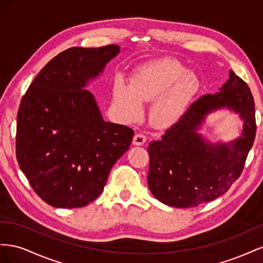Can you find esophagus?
Returning a JSON list of instances; mask_svg holds the SVG:
<instances>
[{
    "label": "esophagus",
    "instance_id": "1",
    "mask_svg": "<svg viewBox=\"0 0 263 263\" xmlns=\"http://www.w3.org/2000/svg\"><path fill=\"white\" fill-rule=\"evenodd\" d=\"M146 140H147V138H146V136H144V135H142V134H136L134 136L133 144L135 146H142L146 142Z\"/></svg>",
    "mask_w": 263,
    "mask_h": 263
}]
</instances>
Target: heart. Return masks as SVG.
Returning a JSON list of instances; mask_svg holds the SVG:
<instances>
[{"label": "heart", "mask_w": 263, "mask_h": 263, "mask_svg": "<svg viewBox=\"0 0 263 263\" xmlns=\"http://www.w3.org/2000/svg\"><path fill=\"white\" fill-rule=\"evenodd\" d=\"M201 89L198 77L189 72L176 59L150 61L134 71L128 85L123 80L114 83L113 105L126 121L137 119L141 104L155 101L150 110L151 122L159 128L173 125L185 112Z\"/></svg>", "instance_id": "1"}]
</instances>
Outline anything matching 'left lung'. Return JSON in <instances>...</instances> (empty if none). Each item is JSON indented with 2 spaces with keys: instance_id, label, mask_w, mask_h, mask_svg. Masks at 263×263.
I'll use <instances>...</instances> for the list:
<instances>
[{
  "instance_id": "left-lung-1",
  "label": "left lung",
  "mask_w": 263,
  "mask_h": 263,
  "mask_svg": "<svg viewBox=\"0 0 263 263\" xmlns=\"http://www.w3.org/2000/svg\"><path fill=\"white\" fill-rule=\"evenodd\" d=\"M227 108L243 121L241 136L211 143L198 133L205 117ZM256 112L249 86L229 70L219 92L195 101L160 140L148 146V186L153 195L174 208H194L224 194L239 178L256 136Z\"/></svg>"
}]
</instances>
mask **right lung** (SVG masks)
I'll use <instances>...</instances> for the list:
<instances>
[{"label": "right lung", "mask_w": 263, "mask_h": 263, "mask_svg": "<svg viewBox=\"0 0 263 263\" xmlns=\"http://www.w3.org/2000/svg\"><path fill=\"white\" fill-rule=\"evenodd\" d=\"M121 52L118 45L72 47L41 70L17 113L16 158L37 195L53 208L94 201L132 144L129 127L105 122L85 90Z\"/></svg>", "instance_id": "1"}]
</instances>
